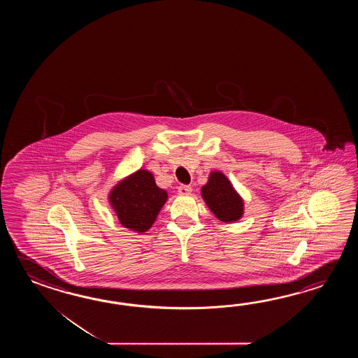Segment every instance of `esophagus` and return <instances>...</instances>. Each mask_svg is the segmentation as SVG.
<instances>
[{
	"label": "esophagus",
	"instance_id": "esophagus-1",
	"mask_svg": "<svg viewBox=\"0 0 358 358\" xmlns=\"http://www.w3.org/2000/svg\"><path fill=\"white\" fill-rule=\"evenodd\" d=\"M178 193L180 196H189L190 193H192V187H189V185H180L178 188Z\"/></svg>",
	"mask_w": 358,
	"mask_h": 358
}]
</instances>
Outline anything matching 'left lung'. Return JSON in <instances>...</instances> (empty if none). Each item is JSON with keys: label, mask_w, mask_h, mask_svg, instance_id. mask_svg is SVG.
I'll return each mask as SVG.
<instances>
[{"label": "left lung", "mask_w": 358, "mask_h": 358, "mask_svg": "<svg viewBox=\"0 0 358 358\" xmlns=\"http://www.w3.org/2000/svg\"><path fill=\"white\" fill-rule=\"evenodd\" d=\"M201 196L215 217L222 222H236L243 217V198L228 176L219 170L210 173L207 182L201 188Z\"/></svg>", "instance_id": "1"}]
</instances>
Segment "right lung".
<instances>
[{
  "label": "right lung",
  "instance_id": "obj_1",
  "mask_svg": "<svg viewBox=\"0 0 358 358\" xmlns=\"http://www.w3.org/2000/svg\"><path fill=\"white\" fill-rule=\"evenodd\" d=\"M168 197L152 173L139 169L116 182L107 199L124 228L143 234L152 227Z\"/></svg>",
  "mask_w": 358,
  "mask_h": 358
}]
</instances>
